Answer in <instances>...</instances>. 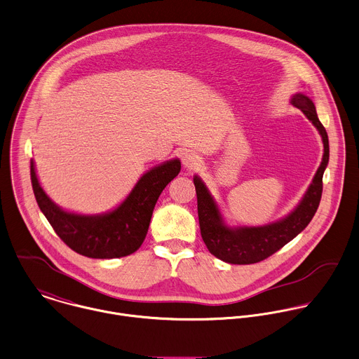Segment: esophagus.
I'll use <instances>...</instances> for the list:
<instances>
[{
	"label": "esophagus",
	"mask_w": 359,
	"mask_h": 359,
	"mask_svg": "<svg viewBox=\"0 0 359 359\" xmlns=\"http://www.w3.org/2000/svg\"><path fill=\"white\" fill-rule=\"evenodd\" d=\"M183 165L187 169H196L200 165V158L196 154H184L183 156Z\"/></svg>",
	"instance_id": "esophagus-1"
}]
</instances>
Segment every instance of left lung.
<instances>
[{"mask_svg": "<svg viewBox=\"0 0 359 359\" xmlns=\"http://www.w3.org/2000/svg\"><path fill=\"white\" fill-rule=\"evenodd\" d=\"M291 103L302 110L319 130L325 154L305 197L288 217L264 226L228 228L205 184L200 177H194L201 238L210 253L222 262L231 264H255L266 260L301 233L319 208L323 191V173L329 163V137L318 117L313 102L308 96L298 93L292 97Z\"/></svg>", "mask_w": 359, "mask_h": 359, "instance_id": "1", "label": "left lung"}]
</instances>
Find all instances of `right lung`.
<instances>
[{"label": "right lung", "mask_w": 359, "mask_h": 359, "mask_svg": "<svg viewBox=\"0 0 359 359\" xmlns=\"http://www.w3.org/2000/svg\"><path fill=\"white\" fill-rule=\"evenodd\" d=\"M180 172V161L173 159L147 172L128 197L104 215H78L58 208L39 184L30 161V180L39 208L60 239L74 252L90 259L124 257L142 245L154 207L163 189Z\"/></svg>", "instance_id": "right-lung-1"}]
</instances>
